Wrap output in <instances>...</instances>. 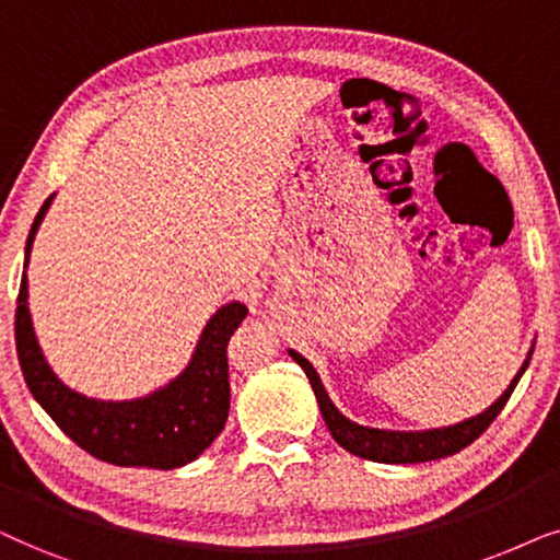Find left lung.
<instances>
[{"mask_svg": "<svg viewBox=\"0 0 560 560\" xmlns=\"http://www.w3.org/2000/svg\"><path fill=\"white\" fill-rule=\"evenodd\" d=\"M289 355H292L294 361L304 369V374H307L312 389H315L323 420L340 448L353 453V456L376 460V464H422V460H438L464 451L466 445H471L476 438H479L481 432L494 422V417L504 409L506 399L512 397L514 386H517L520 378H523L527 363H530L533 348L525 358L523 369L517 371V376L512 378V384L506 386L502 397H499L491 407L483 409L481 415H476L471 420H464L458 424H451V428H435V430H420V432L363 428V424L348 420V417H342L340 409L332 405V399L327 397L325 386L319 382L317 371L312 369L307 358L294 353V350H289Z\"/></svg>", "mask_w": 560, "mask_h": 560, "instance_id": "left-lung-1", "label": "left lung"}]
</instances>
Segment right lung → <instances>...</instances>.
<instances>
[{
    "instance_id": "add662e5",
    "label": "right lung",
    "mask_w": 560,
    "mask_h": 560,
    "mask_svg": "<svg viewBox=\"0 0 560 560\" xmlns=\"http://www.w3.org/2000/svg\"><path fill=\"white\" fill-rule=\"evenodd\" d=\"M54 194L43 202L30 228L25 245V268L33 241ZM248 315L241 302H230L214 312L202 330L189 366L163 389L140 399L102 401L73 392L48 366L37 346L33 319L27 310V276L22 273L14 340L27 389L58 428L89 456L115 466H148L171 471L191 464L210 448L225 428L230 412L228 342Z\"/></svg>"
}]
</instances>
